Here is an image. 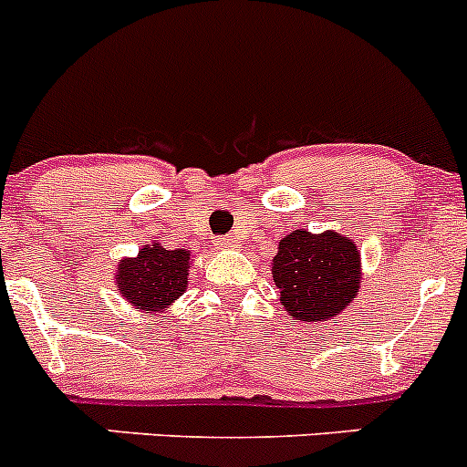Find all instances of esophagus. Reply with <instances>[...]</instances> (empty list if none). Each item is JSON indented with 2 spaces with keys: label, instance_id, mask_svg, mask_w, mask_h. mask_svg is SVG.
Masks as SVG:
<instances>
[{
  "label": "esophagus",
  "instance_id": "34e87169",
  "mask_svg": "<svg viewBox=\"0 0 467 467\" xmlns=\"http://www.w3.org/2000/svg\"><path fill=\"white\" fill-rule=\"evenodd\" d=\"M217 247L220 250H231V247H238V241L234 236H226V238H217Z\"/></svg>",
  "mask_w": 467,
  "mask_h": 467
}]
</instances>
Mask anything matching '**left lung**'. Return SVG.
Returning <instances> with one entry per match:
<instances>
[{"label": "left lung", "mask_w": 467, "mask_h": 467, "mask_svg": "<svg viewBox=\"0 0 467 467\" xmlns=\"http://www.w3.org/2000/svg\"><path fill=\"white\" fill-rule=\"evenodd\" d=\"M273 279L284 312L297 323H326L346 312L362 284L358 245L339 231L296 229L279 241Z\"/></svg>", "instance_id": "8db88e82"}]
</instances>
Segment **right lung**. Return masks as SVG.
<instances>
[{
    "instance_id": "add662e5",
    "label": "right lung",
    "mask_w": 467,
    "mask_h": 467,
    "mask_svg": "<svg viewBox=\"0 0 467 467\" xmlns=\"http://www.w3.org/2000/svg\"><path fill=\"white\" fill-rule=\"evenodd\" d=\"M190 250H167L153 241L141 247L137 256H123L114 270V286L121 297L140 314H164L188 288Z\"/></svg>"
}]
</instances>
